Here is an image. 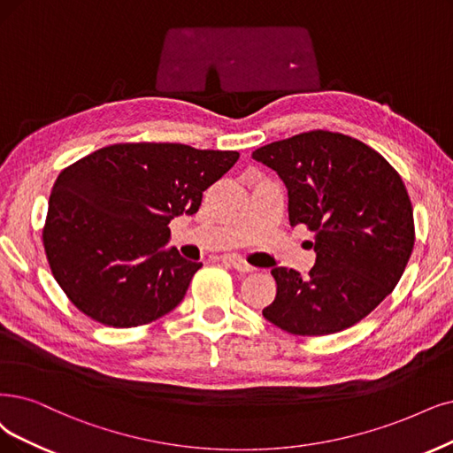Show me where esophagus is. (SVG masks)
<instances>
[{
	"label": "esophagus",
	"mask_w": 453,
	"mask_h": 453,
	"mask_svg": "<svg viewBox=\"0 0 453 453\" xmlns=\"http://www.w3.org/2000/svg\"><path fill=\"white\" fill-rule=\"evenodd\" d=\"M222 261L229 263L233 269L239 271V273H252L254 271L252 265H248L242 257H237V256H226V257H222Z\"/></svg>",
	"instance_id": "esophagus-1"
}]
</instances>
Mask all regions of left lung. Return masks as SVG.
Returning a JSON list of instances; mask_svg holds the SVG:
<instances>
[{
    "label": "left lung",
    "mask_w": 453,
    "mask_h": 453,
    "mask_svg": "<svg viewBox=\"0 0 453 453\" xmlns=\"http://www.w3.org/2000/svg\"><path fill=\"white\" fill-rule=\"evenodd\" d=\"M286 182L291 226L313 233L315 265L303 280L276 266L265 319L295 336H326L370 315L403 276L414 248L405 182L375 149L330 130H310L256 149Z\"/></svg>",
    "instance_id": "left-lung-1"
}]
</instances>
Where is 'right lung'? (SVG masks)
Wrapping results in <instances>:
<instances>
[{
	"instance_id": "right-lung-1",
	"label": "right lung",
	"mask_w": 453,
	"mask_h": 453,
	"mask_svg": "<svg viewBox=\"0 0 453 453\" xmlns=\"http://www.w3.org/2000/svg\"><path fill=\"white\" fill-rule=\"evenodd\" d=\"M237 160V150L142 142L108 145L65 167L42 244L71 303L113 328L149 325L179 306L201 263L164 250L167 224L197 212L203 192Z\"/></svg>"
}]
</instances>
